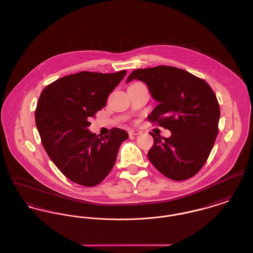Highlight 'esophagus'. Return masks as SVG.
I'll return each mask as SVG.
<instances>
[{
	"label": "esophagus",
	"mask_w": 253,
	"mask_h": 253,
	"mask_svg": "<svg viewBox=\"0 0 253 253\" xmlns=\"http://www.w3.org/2000/svg\"><path fill=\"white\" fill-rule=\"evenodd\" d=\"M128 133H129V135H139V134H141V131L137 130V129H130Z\"/></svg>",
	"instance_id": "obj_1"
}]
</instances>
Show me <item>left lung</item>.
<instances>
[{"instance_id": "8db88e82", "label": "left lung", "mask_w": 253, "mask_h": 253, "mask_svg": "<svg viewBox=\"0 0 253 253\" xmlns=\"http://www.w3.org/2000/svg\"><path fill=\"white\" fill-rule=\"evenodd\" d=\"M145 83L158 105L150 121L170 130L169 138L154 135L147 157L166 177L183 181L194 176L209 158L218 134L220 107L211 87L186 70L159 66L131 72Z\"/></svg>"}]
</instances>
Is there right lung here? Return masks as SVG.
Segmentation results:
<instances>
[{
	"label": "right lung",
	"instance_id": "1",
	"mask_svg": "<svg viewBox=\"0 0 253 253\" xmlns=\"http://www.w3.org/2000/svg\"><path fill=\"white\" fill-rule=\"evenodd\" d=\"M126 70L103 74L83 71L60 78L42 91L35 111L42 144L55 166L81 186L100 184L112 169L126 130L112 128L99 137L87 127L106 107L108 95Z\"/></svg>",
	"mask_w": 253,
	"mask_h": 253
}]
</instances>
